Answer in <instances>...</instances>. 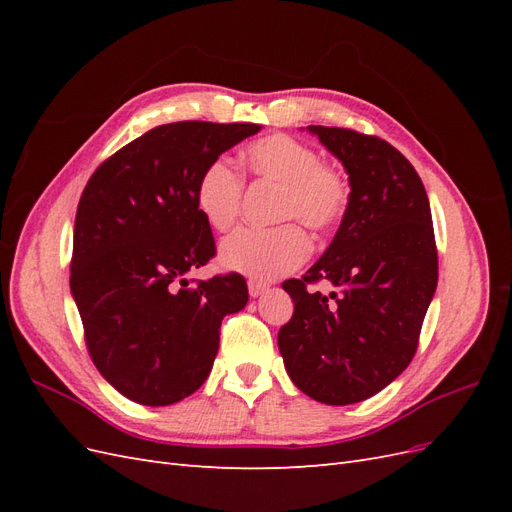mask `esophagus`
<instances>
[{
    "label": "esophagus",
    "instance_id": "obj_1",
    "mask_svg": "<svg viewBox=\"0 0 512 512\" xmlns=\"http://www.w3.org/2000/svg\"><path fill=\"white\" fill-rule=\"evenodd\" d=\"M269 290V284H265V282H258V280H250L247 282V292H250V297H260L262 292H267Z\"/></svg>",
    "mask_w": 512,
    "mask_h": 512
}]
</instances>
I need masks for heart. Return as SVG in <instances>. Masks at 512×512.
<instances>
[{
    "label": "heart",
    "mask_w": 512,
    "mask_h": 512,
    "mask_svg": "<svg viewBox=\"0 0 512 512\" xmlns=\"http://www.w3.org/2000/svg\"><path fill=\"white\" fill-rule=\"evenodd\" d=\"M243 164L256 179L280 185L277 220H299L324 232L333 228L350 203V185L337 168L322 164L318 151L288 134H271L247 145ZM243 181L226 158L211 160L196 179L194 205L213 230H228L237 220ZM305 230L286 222L275 228H239L220 245V265L243 275L269 277L297 269L307 258Z\"/></svg>",
    "instance_id": "b5f03b06"
}]
</instances>
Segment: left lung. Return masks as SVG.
<instances>
[{"mask_svg": "<svg viewBox=\"0 0 512 512\" xmlns=\"http://www.w3.org/2000/svg\"><path fill=\"white\" fill-rule=\"evenodd\" d=\"M307 132L342 162L350 203L327 252L303 280L282 284L294 314L277 346L299 391L348 406L410 365L438 286V252L425 185L393 145L344 128ZM320 279L336 290H306Z\"/></svg>", "mask_w": 512, "mask_h": 512, "instance_id": "1", "label": "left lung"}]
</instances>
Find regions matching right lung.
Segmentation results:
<instances>
[{
	"mask_svg": "<svg viewBox=\"0 0 512 512\" xmlns=\"http://www.w3.org/2000/svg\"><path fill=\"white\" fill-rule=\"evenodd\" d=\"M258 123H164L108 158L85 185L74 220L70 290L104 380L143 406L198 391L220 348V324L241 312L247 284L185 273L215 254L194 205L211 160L254 136Z\"/></svg>",
	"mask_w": 512,
	"mask_h": 512,
	"instance_id": "add662e5",
	"label": "right lung"
}]
</instances>
